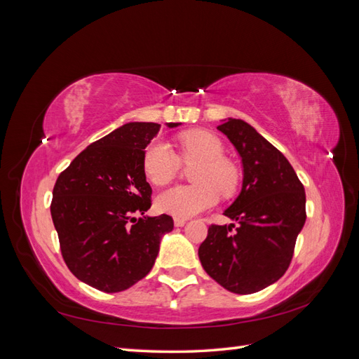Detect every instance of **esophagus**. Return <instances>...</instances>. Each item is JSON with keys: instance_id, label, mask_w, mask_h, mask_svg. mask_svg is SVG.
Segmentation results:
<instances>
[{"instance_id": "esophagus-1", "label": "esophagus", "mask_w": 359, "mask_h": 359, "mask_svg": "<svg viewBox=\"0 0 359 359\" xmlns=\"http://www.w3.org/2000/svg\"><path fill=\"white\" fill-rule=\"evenodd\" d=\"M187 223V219H182V217H176L174 219V226H183V224Z\"/></svg>"}]
</instances>
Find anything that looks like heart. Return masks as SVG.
Returning a JSON list of instances; mask_svg holds the SVG:
<instances>
[{
  "label": "heart",
  "instance_id": "heart-1",
  "mask_svg": "<svg viewBox=\"0 0 359 359\" xmlns=\"http://www.w3.org/2000/svg\"><path fill=\"white\" fill-rule=\"evenodd\" d=\"M179 145L183 162L197 163L191 172V180L196 183L163 191L157 196L156 205L165 214L187 219L217 203L219 191L224 196L234 193L238 171L234 163L224 159L222 142L210 131L183 133ZM142 166L153 185H166L176 177L179 159L166 142L153 140L145 148Z\"/></svg>",
  "mask_w": 359,
  "mask_h": 359
}]
</instances>
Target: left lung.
<instances>
[{
  "label": "left lung",
  "mask_w": 359,
  "mask_h": 359,
  "mask_svg": "<svg viewBox=\"0 0 359 359\" xmlns=\"http://www.w3.org/2000/svg\"><path fill=\"white\" fill-rule=\"evenodd\" d=\"M219 131L236 147L243 185L224 215L238 222L211 224L198 258L211 278L229 292L254 294L281 278L306 222V193L292 165L271 142L241 119L224 121Z\"/></svg>",
  "instance_id": "1"
}]
</instances>
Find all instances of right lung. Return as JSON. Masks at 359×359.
Wrapping results in <instances>:
<instances>
[{
  "label": "right lung",
  "mask_w": 359,
  "mask_h": 359,
  "mask_svg": "<svg viewBox=\"0 0 359 359\" xmlns=\"http://www.w3.org/2000/svg\"><path fill=\"white\" fill-rule=\"evenodd\" d=\"M159 128L154 122L122 125L74 157L55 183L50 212L64 262L78 280L107 294L144 278L162 236L174 228L170 215H144L153 191L142 159Z\"/></svg>",
  "instance_id": "right-lung-1"
}]
</instances>
